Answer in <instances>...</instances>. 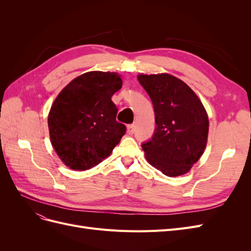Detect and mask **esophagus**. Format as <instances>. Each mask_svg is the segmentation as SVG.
<instances>
[{"instance_id":"34e87169","label":"esophagus","mask_w":251,"mask_h":251,"mask_svg":"<svg viewBox=\"0 0 251 251\" xmlns=\"http://www.w3.org/2000/svg\"><path fill=\"white\" fill-rule=\"evenodd\" d=\"M126 132H127L128 135H133L134 132H135V126H134V125H128V126H126Z\"/></svg>"}]
</instances>
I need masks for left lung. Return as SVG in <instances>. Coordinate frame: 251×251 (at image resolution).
I'll return each mask as SVG.
<instances>
[{"label":"left lung","instance_id":"1","mask_svg":"<svg viewBox=\"0 0 251 251\" xmlns=\"http://www.w3.org/2000/svg\"><path fill=\"white\" fill-rule=\"evenodd\" d=\"M154 105L156 131L142 144L148 162L165 176L191 171L203 155L208 137V115L186 83L169 73L138 74Z\"/></svg>","mask_w":251,"mask_h":251}]
</instances>
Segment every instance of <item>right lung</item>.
I'll list each match as a JSON object with an SVG mask.
<instances>
[{"label": "right lung", "mask_w": 251, "mask_h": 251, "mask_svg": "<svg viewBox=\"0 0 251 251\" xmlns=\"http://www.w3.org/2000/svg\"><path fill=\"white\" fill-rule=\"evenodd\" d=\"M123 87L116 72L90 71L72 79L53 101L49 136L63 163L86 171L109 157L126 133L116 121L113 94Z\"/></svg>", "instance_id": "1"}]
</instances>
